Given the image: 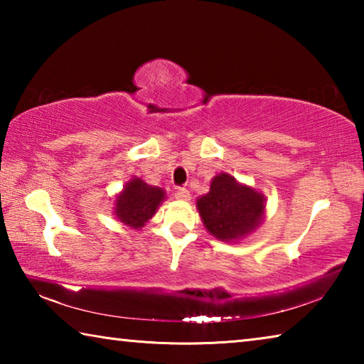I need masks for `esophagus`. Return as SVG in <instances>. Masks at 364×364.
Listing matches in <instances>:
<instances>
[{
    "instance_id": "34e87169",
    "label": "esophagus",
    "mask_w": 364,
    "mask_h": 364,
    "mask_svg": "<svg viewBox=\"0 0 364 364\" xmlns=\"http://www.w3.org/2000/svg\"><path fill=\"white\" fill-rule=\"evenodd\" d=\"M175 197L180 200H189L191 199V194L186 188H176V193Z\"/></svg>"
}]
</instances>
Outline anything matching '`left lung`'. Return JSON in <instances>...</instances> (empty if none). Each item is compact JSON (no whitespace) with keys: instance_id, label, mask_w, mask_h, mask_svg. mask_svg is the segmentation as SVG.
I'll return each instance as SVG.
<instances>
[{"instance_id":"1","label":"left lung","mask_w":364,"mask_h":364,"mask_svg":"<svg viewBox=\"0 0 364 364\" xmlns=\"http://www.w3.org/2000/svg\"><path fill=\"white\" fill-rule=\"evenodd\" d=\"M197 208L208 232L220 241H232L260 225L264 199L257 191L221 173L213 178L208 194L197 200Z\"/></svg>"}]
</instances>
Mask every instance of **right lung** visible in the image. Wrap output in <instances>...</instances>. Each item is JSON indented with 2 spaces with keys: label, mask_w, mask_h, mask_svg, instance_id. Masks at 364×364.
<instances>
[{
  "label": "right lung",
  "mask_w": 364,
  "mask_h": 364,
  "mask_svg": "<svg viewBox=\"0 0 364 364\" xmlns=\"http://www.w3.org/2000/svg\"><path fill=\"white\" fill-rule=\"evenodd\" d=\"M165 193L160 188H154L141 181L139 178L127 184L123 193L117 197L115 215L122 223L133 228H141L156 213Z\"/></svg>",
  "instance_id": "1"
}]
</instances>
